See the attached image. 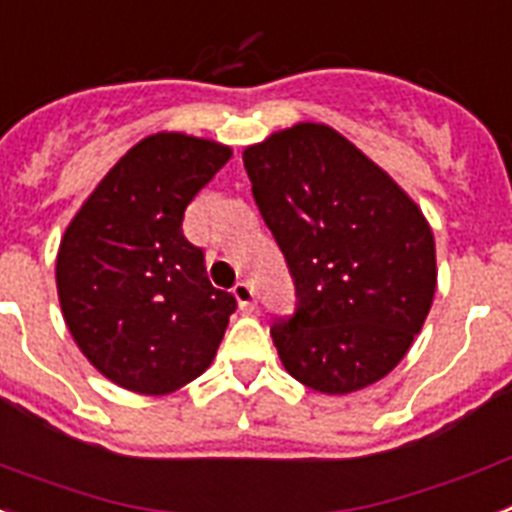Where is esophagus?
<instances>
[{
	"mask_svg": "<svg viewBox=\"0 0 512 512\" xmlns=\"http://www.w3.org/2000/svg\"><path fill=\"white\" fill-rule=\"evenodd\" d=\"M232 295L238 298V303L243 311H248V314H251V311H256V293H253L251 282H238V285L232 287Z\"/></svg>",
	"mask_w": 512,
	"mask_h": 512,
	"instance_id": "1",
	"label": "esophagus"
}]
</instances>
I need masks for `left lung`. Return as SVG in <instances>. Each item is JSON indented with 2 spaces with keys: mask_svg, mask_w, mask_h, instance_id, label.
Instances as JSON below:
<instances>
[{
  "mask_svg": "<svg viewBox=\"0 0 512 512\" xmlns=\"http://www.w3.org/2000/svg\"><path fill=\"white\" fill-rule=\"evenodd\" d=\"M243 164L295 285L293 316L269 329L287 374L324 395L387 377L437 287L424 214L327 125L274 133L246 149Z\"/></svg>",
  "mask_w": 512,
  "mask_h": 512,
  "instance_id": "1",
  "label": "left lung"
}]
</instances>
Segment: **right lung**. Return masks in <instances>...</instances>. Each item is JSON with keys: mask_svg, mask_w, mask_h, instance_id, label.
<instances>
[{"mask_svg": "<svg viewBox=\"0 0 512 512\" xmlns=\"http://www.w3.org/2000/svg\"><path fill=\"white\" fill-rule=\"evenodd\" d=\"M227 159V146L204 138H143L62 238L57 293L67 329L125 390L164 395L201 377L217 356L238 301L209 282L204 248L185 238L183 217Z\"/></svg>", "mask_w": 512, "mask_h": 512, "instance_id": "add662e5", "label": "right lung"}]
</instances>
